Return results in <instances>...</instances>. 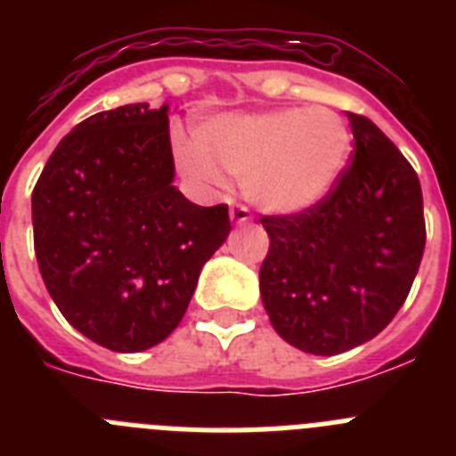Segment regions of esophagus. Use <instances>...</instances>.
<instances>
[{
	"instance_id": "obj_1",
	"label": "esophagus",
	"mask_w": 456,
	"mask_h": 456,
	"mask_svg": "<svg viewBox=\"0 0 456 456\" xmlns=\"http://www.w3.org/2000/svg\"><path fill=\"white\" fill-rule=\"evenodd\" d=\"M251 219V212H248L244 205H232L231 208V221L235 225H241V224H247V221Z\"/></svg>"
}]
</instances>
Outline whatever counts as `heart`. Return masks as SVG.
I'll list each match as a JSON object with an SVG mask.
<instances>
[{
	"instance_id": "obj_1",
	"label": "heart",
	"mask_w": 456,
	"mask_h": 456,
	"mask_svg": "<svg viewBox=\"0 0 456 456\" xmlns=\"http://www.w3.org/2000/svg\"><path fill=\"white\" fill-rule=\"evenodd\" d=\"M189 178L221 189L224 173L241 178L247 199L265 212L294 215L324 200L352 155V132L333 109H276L228 114L205 123L193 141H175Z\"/></svg>"
}]
</instances>
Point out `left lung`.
Instances as JSON below:
<instances>
[{"label":"left lung","instance_id":"left-lung-1","mask_svg":"<svg viewBox=\"0 0 456 456\" xmlns=\"http://www.w3.org/2000/svg\"><path fill=\"white\" fill-rule=\"evenodd\" d=\"M347 118L356 146L331 193L297 215L260 219L269 235L265 310L278 336L315 356L349 352L384 331L425 251L416 171L372 120Z\"/></svg>","mask_w":456,"mask_h":456}]
</instances>
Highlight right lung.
<instances>
[{"mask_svg": "<svg viewBox=\"0 0 456 456\" xmlns=\"http://www.w3.org/2000/svg\"><path fill=\"white\" fill-rule=\"evenodd\" d=\"M168 104L100 111L72 127L31 193L40 276L61 315L111 352H143L184 317L231 232L228 205L173 187Z\"/></svg>", "mask_w": 456, "mask_h": 456, "instance_id": "right-lung-1", "label": "right lung"}]
</instances>
